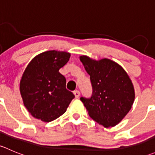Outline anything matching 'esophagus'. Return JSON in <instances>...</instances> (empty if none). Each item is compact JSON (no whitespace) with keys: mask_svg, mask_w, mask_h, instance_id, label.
Instances as JSON below:
<instances>
[{"mask_svg":"<svg viewBox=\"0 0 155 155\" xmlns=\"http://www.w3.org/2000/svg\"><path fill=\"white\" fill-rule=\"evenodd\" d=\"M73 94H74L75 97L76 98H79V97L80 96V92H79V91H75L73 92Z\"/></svg>","mask_w":155,"mask_h":155,"instance_id":"34e87169","label":"esophagus"}]
</instances>
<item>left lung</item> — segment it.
Masks as SVG:
<instances>
[{
    "label": "left lung",
    "instance_id": "8db88e82",
    "mask_svg": "<svg viewBox=\"0 0 155 155\" xmlns=\"http://www.w3.org/2000/svg\"><path fill=\"white\" fill-rule=\"evenodd\" d=\"M90 76L92 95L82 97L88 115L105 127L118 124L128 113L135 98L132 82L125 70L108 58L96 61L85 55L79 57Z\"/></svg>",
    "mask_w": 155,
    "mask_h": 155
}]
</instances>
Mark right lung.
<instances>
[{
  "mask_svg": "<svg viewBox=\"0 0 155 155\" xmlns=\"http://www.w3.org/2000/svg\"><path fill=\"white\" fill-rule=\"evenodd\" d=\"M70 57L67 51H44L34 57L23 73L20 93L25 107L35 118L45 122L56 119L75 97L66 89V79L59 73Z\"/></svg>",
  "mask_w": 155,
  "mask_h": 155,
  "instance_id": "add662e5",
  "label": "right lung"
}]
</instances>
